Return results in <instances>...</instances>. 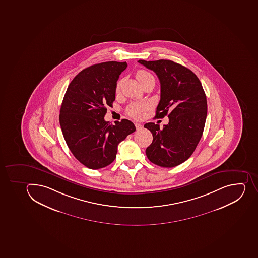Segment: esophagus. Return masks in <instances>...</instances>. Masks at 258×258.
Wrapping results in <instances>:
<instances>
[{
    "label": "esophagus",
    "mask_w": 258,
    "mask_h": 258,
    "mask_svg": "<svg viewBox=\"0 0 258 258\" xmlns=\"http://www.w3.org/2000/svg\"><path fill=\"white\" fill-rule=\"evenodd\" d=\"M135 125H136V128H137V130H141L142 128H143V125H141L140 123H135Z\"/></svg>",
    "instance_id": "esophagus-1"
}]
</instances>
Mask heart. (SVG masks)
<instances>
[{
    "label": "heart",
    "instance_id": "b5f03b06",
    "mask_svg": "<svg viewBox=\"0 0 258 258\" xmlns=\"http://www.w3.org/2000/svg\"><path fill=\"white\" fill-rule=\"evenodd\" d=\"M136 77L141 85L150 79H154L152 75L146 70H138L136 73ZM120 87H121V81H118L116 85V92L118 93L120 91ZM147 109H148V105L146 103H132L127 108V113L133 118L141 119L143 118L145 112Z\"/></svg>",
    "mask_w": 258,
    "mask_h": 258
}]
</instances>
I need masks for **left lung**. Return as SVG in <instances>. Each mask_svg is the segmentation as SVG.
Instances as JSON below:
<instances>
[{"mask_svg":"<svg viewBox=\"0 0 258 258\" xmlns=\"http://www.w3.org/2000/svg\"><path fill=\"white\" fill-rule=\"evenodd\" d=\"M138 62L157 75L160 82V101L157 118L168 115L164 128L154 122L145 124L153 135L146 150L150 162L173 168L192 155L202 138L207 115V102L198 77L190 69L170 60H139Z\"/></svg>","mask_w":258,"mask_h":258,"instance_id":"8db88e82","label":"left lung"}]
</instances>
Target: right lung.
<instances>
[{"label":"right lung","mask_w":258,"mask_h":258,"mask_svg":"<svg viewBox=\"0 0 258 258\" xmlns=\"http://www.w3.org/2000/svg\"><path fill=\"white\" fill-rule=\"evenodd\" d=\"M126 62L106 61L82 70L68 86L60 110V128L76 159L90 169H99L114 161L117 146L136 131L127 119L104 120L108 107L115 100L119 76Z\"/></svg>","instance_id":"add662e5"}]
</instances>
